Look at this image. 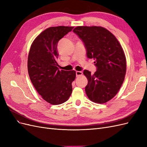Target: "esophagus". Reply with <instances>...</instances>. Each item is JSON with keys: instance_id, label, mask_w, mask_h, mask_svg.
Listing matches in <instances>:
<instances>
[{"instance_id": "34e87169", "label": "esophagus", "mask_w": 147, "mask_h": 147, "mask_svg": "<svg viewBox=\"0 0 147 147\" xmlns=\"http://www.w3.org/2000/svg\"><path fill=\"white\" fill-rule=\"evenodd\" d=\"M83 75V72L82 71H76V76L77 77H79L81 76V75Z\"/></svg>"}]
</instances>
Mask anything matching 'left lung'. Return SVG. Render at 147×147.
Segmentation results:
<instances>
[{"instance_id": "obj_1", "label": "left lung", "mask_w": 147, "mask_h": 147, "mask_svg": "<svg viewBox=\"0 0 147 147\" xmlns=\"http://www.w3.org/2000/svg\"><path fill=\"white\" fill-rule=\"evenodd\" d=\"M73 32L84 43L87 57L95 60L97 68L93 75L83 71L88 81L86 95L96 103H105L117 94L124 82L126 61L123 48L117 38L102 27L78 26Z\"/></svg>"}]
</instances>
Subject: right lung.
Masks as SVG:
<instances>
[{
  "label": "right lung",
  "mask_w": 147,
  "mask_h": 147,
  "mask_svg": "<svg viewBox=\"0 0 147 147\" xmlns=\"http://www.w3.org/2000/svg\"><path fill=\"white\" fill-rule=\"evenodd\" d=\"M73 29L68 26L49 28L37 37L30 48L28 69L30 81L42 98L53 105L66 102L72 92L76 72L59 70L57 47Z\"/></svg>",
  "instance_id": "right-lung-1"
}]
</instances>
